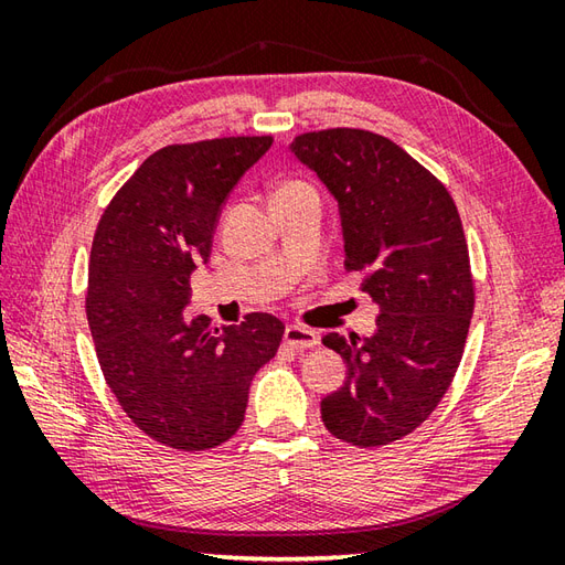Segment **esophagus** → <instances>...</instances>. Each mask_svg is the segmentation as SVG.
Listing matches in <instances>:
<instances>
[{"label": "esophagus", "mask_w": 565, "mask_h": 565, "mask_svg": "<svg viewBox=\"0 0 565 565\" xmlns=\"http://www.w3.org/2000/svg\"><path fill=\"white\" fill-rule=\"evenodd\" d=\"M284 342L294 347V350H310V347L320 344V334L310 328L289 326L284 330Z\"/></svg>", "instance_id": "1"}]
</instances>
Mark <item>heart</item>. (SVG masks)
<instances>
[{"label":"heart","mask_w":565,"mask_h":565,"mask_svg":"<svg viewBox=\"0 0 565 565\" xmlns=\"http://www.w3.org/2000/svg\"><path fill=\"white\" fill-rule=\"evenodd\" d=\"M303 191H313L306 182H298V179H286L279 186H276L274 196H291V194H303Z\"/></svg>","instance_id":"1"}]
</instances>
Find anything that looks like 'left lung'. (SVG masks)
Wrapping results in <instances>:
<instances>
[{
    "instance_id": "8db88e82",
    "label": "left lung",
    "mask_w": 565,
    "mask_h": 565,
    "mask_svg": "<svg viewBox=\"0 0 565 565\" xmlns=\"http://www.w3.org/2000/svg\"><path fill=\"white\" fill-rule=\"evenodd\" d=\"M291 152L338 201L344 267L379 306L371 338L328 332L347 381L320 401L322 423L354 447L411 435L459 369L473 316V276L456 203L393 140L359 128L303 134Z\"/></svg>"
}]
</instances>
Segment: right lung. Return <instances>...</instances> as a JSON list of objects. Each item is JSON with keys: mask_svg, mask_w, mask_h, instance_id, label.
Listing matches in <instances>:
<instances>
[{"mask_svg": "<svg viewBox=\"0 0 565 565\" xmlns=\"http://www.w3.org/2000/svg\"><path fill=\"white\" fill-rule=\"evenodd\" d=\"M271 142L239 136L152 152L94 233L87 320L99 366L124 413L172 449L231 439L252 379L279 350L284 322L269 313L223 328L182 313L227 196Z\"/></svg>", "mask_w": 565, "mask_h": 565, "instance_id": "add662e5", "label": "right lung"}]
</instances>
